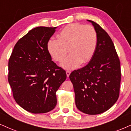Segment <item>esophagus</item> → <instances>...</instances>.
Here are the masks:
<instances>
[{"instance_id":"obj_1","label":"esophagus","mask_w":131,"mask_h":131,"mask_svg":"<svg viewBox=\"0 0 131 131\" xmlns=\"http://www.w3.org/2000/svg\"><path fill=\"white\" fill-rule=\"evenodd\" d=\"M66 73H67V77L68 78L69 75H70V74H71V71H66Z\"/></svg>"}]
</instances>
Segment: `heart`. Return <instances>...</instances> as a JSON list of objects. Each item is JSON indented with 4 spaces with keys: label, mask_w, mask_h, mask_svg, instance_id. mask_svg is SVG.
I'll return each mask as SVG.
<instances>
[{
    "label": "heart",
    "mask_w": 131,
    "mask_h": 131,
    "mask_svg": "<svg viewBox=\"0 0 131 131\" xmlns=\"http://www.w3.org/2000/svg\"><path fill=\"white\" fill-rule=\"evenodd\" d=\"M97 35L90 25L79 23L67 26L57 35V40L50 39L47 44L48 52L56 61H61L68 53L70 54L63 61L61 66L72 70L80 64L86 63L91 59L97 46Z\"/></svg>",
    "instance_id": "obj_1"
}]
</instances>
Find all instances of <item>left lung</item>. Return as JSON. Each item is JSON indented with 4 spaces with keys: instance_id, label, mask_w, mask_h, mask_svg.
<instances>
[{
    "instance_id": "left-lung-1",
    "label": "left lung",
    "mask_w": 131,
    "mask_h": 131,
    "mask_svg": "<svg viewBox=\"0 0 131 131\" xmlns=\"http://www.w3.org/2000/svg\"><path fill=\"white\" fill-rule=\"evenodd\" d=\"M97 35L95 52L85 67L70 75L77 108L89 115L107 111L116 102L121 82L120 61L113 42L100 25L88 20Z\"/></svg>"
}]
</instances>
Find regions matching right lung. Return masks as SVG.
I'll list each match as a JSON object with an SVG mask.
<instances>
[{"instance_id": "1", "label": "right lung", "mask_w": 131, "mask_h": 131, "mask_svg": "<svg viewBox=\"0 0 131 131\" xmlns=\"http://www.w3.org/2000/svg\"><path fill=\"white\" fill-rule=\"evenodd\" d=\"M56 27H38L16 42L8 61V82L13 97L33 113L53 110L56 91L67 79L66 71L52 61L47 48Z\"/></svg>"}]
</instances>
